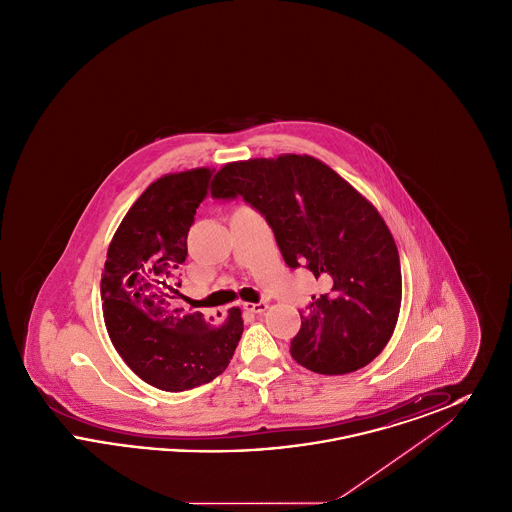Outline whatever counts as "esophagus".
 <instances>
[{"instance_id":"esophagus-1","label":"esophagus","mask_w":512,"mask_h":512,"mask_svg":"<svg viewBox=\"0 0 512 512\" xmlns=\"http://www.w3.org/2000/svg\"><path fill=\"white\" fill-rule=\"evenodd\" d=\"M267 307V301H259V303H244L245 311H249V313H255V315H259V313H265V311H267Z\"/></svg>"}]
</instances>
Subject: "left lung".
Here are the masks:
<instances>
[{
  "mask_svg": "<svg viewBox=\"0 0 512 512\" xmlns=\"http://www.w3.org/2000/svg\"><path fill=\"white\" fill-rule=\"evenodd\" d=\"M211 195L244 197L267 219L286 265L322 282L324 293L299 311L290 349L299 365L347 374L380 355L399 317L401 265L372 203L309 155L228 163Z\"/></svg>",
  "mask_w": 512,
  "mask_h": 512,
  "instance_id": "1",
  "label": "left lung"
}]
</instances>
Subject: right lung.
<instances>
[{
	"instance_id": "add662e5",
	"label": "right lung",
	"mask_w": 512,
	"mask_h": 512,
	"mask_svg": "<svg viewBox=\"0 0 512 512\" xmlns=\"http://www.w3.org/2000/svg\"><path fill=\"white\" fill-rule=\"evenodd\" d=\"M211 178L213 171L194 169L155 180L130 207L107 251L101 299L109 338L124 363L159 390H192L217 378L244 332L236 307L213 326L172 301L195 209L209 194Z\"/></svg>"
}]
</instances>
